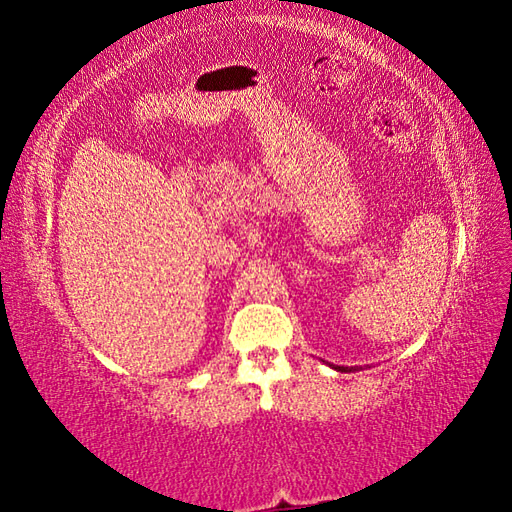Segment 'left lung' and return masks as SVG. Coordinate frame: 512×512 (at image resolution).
<instances>
[{
    "instance_id": "left-lung-1",
    "label": "left lung",
    "mask_w": 512,
    "mask_h": 512,
    "mask_svg": "<svg viewBox=\"0 0 512 512\" xmlns=\"http://www.w3.org/2000/svg\"><path fill=\"white\" fill-rule=\"evenodd\" d=\"M335 369H339V371H352V369H348V367H335Z\"/></svg>"
}]
</instances>
